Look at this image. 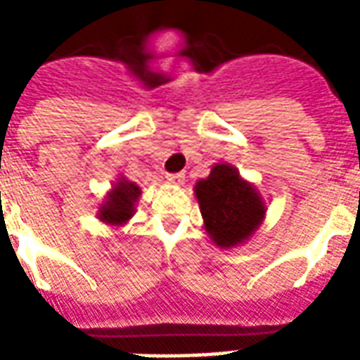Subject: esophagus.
Returning a JSON list of instances; mask_svg holds the SVG:
<instances>
[{
    "label": "esophagus",
    "mask_w": 360,
    "mask_h": 360,
    "mask_svg": "<svg viewBox=\"0 0 360 360\" xmlns=\"http://www.w3.org/2000/svg\"><path fill=\"white\" fill-rule=\"evenodd\" d=\"M183 181H185L183 173H169L167 175V183H172V185H183Z\"/></svg>",
    "instance_id": "34e87169"
}]
</instances>
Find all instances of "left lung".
Listing matches in <instances>:
<instances>
[{
	"instance_id": "1",
	"label": "left lung",
	"mask_w": 360,
	"mask_h": 360,
	"mask_svg": "<svg viewBox=\"0 0 360 360\" xmlns=\"http://www.w3.org/2000/svg\"><path fill=\"white\" fill-rule=\"evenodd\" d=\"M195 195L204 229L219 249L245 245L266 218V202L252 183L231 164H216L206 179L196 181Z\"/></svg>"
}]
</instances>
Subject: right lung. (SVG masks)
I'll return each mask as SVG.
<instances>
[{"mask_svg":"<svg viewBox=\"0 0 360 360\" xmlns=\"http://www.w3.org/2000/svg\"><path fill=\"white\" fill-rule=\"evenodd\" d=\"M141 196V187L134 181H129L123 175H119L110 191L103 196L102 204L98 206L96 218L105 226L123 227L134 216L136 202Z\"/></svg>","mask_w":360,"mask_h":360,"instance_id":"1","label":"right lung"}]
</instances>
